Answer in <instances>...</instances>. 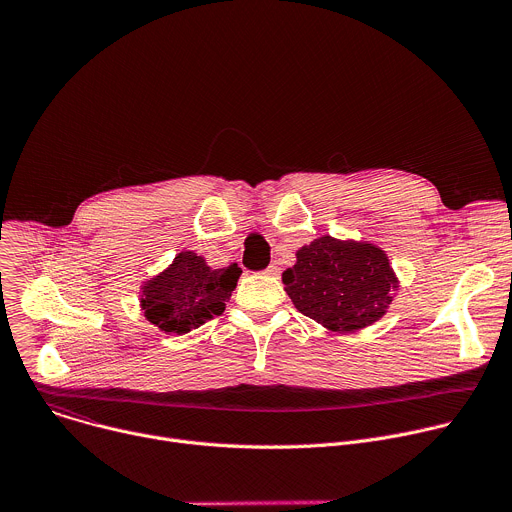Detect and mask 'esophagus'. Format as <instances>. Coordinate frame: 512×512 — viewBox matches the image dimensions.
Returning a JSON list of instances; mask_svg holds the SVG:
<instances>
[{
	"instance_id": "1",
	"label": "esophagus",
	"mask_w": 512,
	"mask_h": 512,
	"mask_svg": "<svg viewBox=\"0 0 512 512\" xmlns=\"http://www.w3.org/2000/svg\"><path fill=\"white\" fill-rule=\"evenodd\" d=\"M263 273H265V275H279V267H277V265H269Z\"/></svg>"
}]
</instances>
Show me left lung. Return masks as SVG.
<instances>
[{
	"label": "left lung",
	"instance_id": "obj_1",
	"mask_svg": "<svg viewBox=\"0 0 512 512\" xmlns=\"http://www.w3.org/2000/svg\"><path fill=\"white\" fill-rule=\"evenodd\" d=\"M283 271L287 296L308 318L334 332H354L383 318L397 277L387 255L371 245L320 237Z\"/></svg>",
	"mask_w": 512,
	"mask_h": 512
}]
</instances>
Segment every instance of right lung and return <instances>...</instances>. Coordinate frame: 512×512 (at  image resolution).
<instances>
[{
  "instance_id": "1",
  "label": "right lung",
  "mask_w": 512,
  "mask_h": 512,
  "mask_svg": "<svg viewBox=\"0 0 512 512\" xmlns=\"http://www.w3.org/2000/svg\"><path fill=\"white\" fill-rule=\"evenodd\" d=\"M239 275L237 263L212 269L196 253L182 251L164 273L143 285L145 318L164 332L186 334L225 312Z\"/></svg>"
}]
</instances>
